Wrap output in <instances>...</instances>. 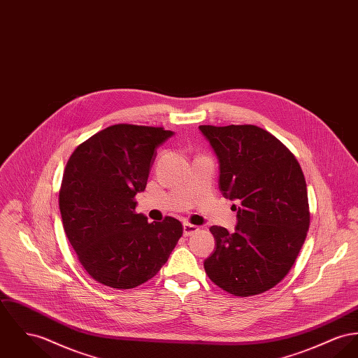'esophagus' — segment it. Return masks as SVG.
Instances as JSON below:
<instances>
[{"label":"esophagus","mask_w":358,"mask_h":358,"mask_svg":"<svg viewBox=\"0 0 358 358\" xmlns=\"http://www.w3.org/2000/svg\"><path fill=\"white\" fill-rule=\"evenodd\" d=\"M198 229H199L198 227L192 225L190 222H185V224H183V235H185V236H190L192 234H195Z\"/></svg>","instance_id":"34e87169"}]
</instances>
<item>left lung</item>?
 Instances as JSON below:
<instances>
[{
  "mask_svg": "<svg viewBox=\"0 0 358 358\" xmlns=\"http://www.w3.org/2000/svg\"><path fill=\"white\" fill-rule=\"evenodd\" d=\"M218 160L221 194L236 201L234 234L213 225L209 278L235 296L259 294L284 280L310 228L307 185L296 157L254 124L199 126Z\"/></svg>",
  "mask_w": 358,
  "mask_h": 358,
  "instance_id": "left-lung-1",
  "label": "left lung"
}]
</instances>
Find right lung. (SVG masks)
<instances>
[{
    "mask_svg": "<svg viewBox=\"0 0 358 358\" xmlns=\"http://www.w3.org/2000/svg\"><path fill=\"white\" fill-rule=\"evenodd\" d=\"M173 134L114 124L78 145L66 164L59 191L64 229L83 267L103 285L131 289L153 278L183 234L173 217L148 222L134 201L146 187L156 149Z\"/></svg>",
    "mask_w": 358,
    "mask_h": 358,
    "instance_id": "add662e5",
    "label": "right lung"
}]
</instances>
